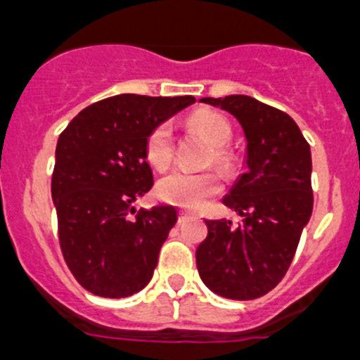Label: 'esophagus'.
Returning <instances> with one entry per match:
<instances>
[{
	"label": "esophagus",
	"mask_w": 360,
	"mask_h": 360,
	"mask_svg": "<svg viewBox=\"0 0 360 360\" xmlns=\"http://www.w3.org/2000/svg\"><path fill=\"white\" fill-rule=\"evenodd\" d=\"M186 219H187V212L186 211L178 212V224H182V221H186Z\"/></svg>",
	"instance_id": "obj_1"
}]
</instances>
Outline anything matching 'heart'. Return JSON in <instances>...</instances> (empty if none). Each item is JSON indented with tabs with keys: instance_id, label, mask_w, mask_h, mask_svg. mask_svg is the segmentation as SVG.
<instances>
[{
	"instance_id": "1",
	"label": "heart",
	"mask_w": 360,
	"mask_h": 360,
	"mask_svg": "<svg viewBox=\"0 0 360 360\" xmlns=\"http://www.w3.org/2000/svg\"><path fill=\"white\" fill-rule=\"evenodd\" d=\"M187 126L214 146V162L221 167H231L232 155L225 151L232 139L231 122L221 113L211 110L195 111L187 119ZM146 158L157 169H165L173 160V135L167 124H160L148 135L146 141ZM221 176L216 171L191 173V171H173L164 176L157 186L158 198L178 207L198 211L221 191Z\"/></svg>"
}]
</instances>
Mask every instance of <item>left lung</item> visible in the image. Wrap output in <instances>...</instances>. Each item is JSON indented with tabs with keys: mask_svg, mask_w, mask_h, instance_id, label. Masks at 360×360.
Instances as JSON below:
<instances>
[{
	"mask_svg": "<svg viewBox=\"0 0 360 360\" xmlns=\"http://www.w3.org/2000/svg\"><path fill=\"white\" fill-rule=\"evenodd\" d=\"M200 103L236 117L247 139L245 173L224 198L241 224L205 221L209 234L196 249L200 278L221 297H262L287 274L311 216L310 146L290 115L249 95Z\"/></svg>",
	"mask_w": 360,
	"mask_h": 360,
	"instance_id": "obj_1",
	"label": "left lung"
}]
</instances>
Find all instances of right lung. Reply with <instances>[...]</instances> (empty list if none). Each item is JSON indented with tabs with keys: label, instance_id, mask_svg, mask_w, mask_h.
<instances>
[{
	"label": "right lung",
	"instance_id": "add662e5",
	"mask_svg": "<svg viewBox=\"0 0 360 360\" xmlns=\"http://www.w3.org/2000/svg\"><path fill=\"white\" fill-rule=\"evenodd\" d=\"M193 103L191 95H115L84 108L59 135L52 174L59 243L91 294L128 297L151 281L178 216L173 205L133 207L153 187L146 141Z\"/></svg>",
	"mask_w": 360,
	"mask_h": 360
}]
</instances>
